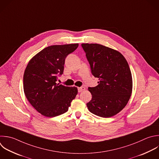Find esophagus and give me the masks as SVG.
Returning <instances> with one entry per match:
<instances>
[{
    "mask_svg": "<svg viewBox=\"0 0 159 159\" xmlns=\"http://www.w3.org/2000/svg\"><path fill=\"white\" fill-rule=\"evenodd\" d=\"M78 92H79V93H81V92H82V91H83L85 90V88L83 87V86L80 87V88H78Z\"/></svg>",
    "mask_w": 159,
    "mask_h": 159,
    "instance_id": "esophagus-1",
    "label": "esophagus"
}]
</instances>
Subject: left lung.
<instances>
[{
  "mask_svg": "<svg viewBox=\"0 0 159 159\" xmlns=\"http://www.w3.org/2000/svg\"><path fill=\"white\" fill-rule=\"evenodd\" d=\"M92 75L98 85L89 87L91 100L89 111L102 117H112L127 104L132 90V78L127 61L119 52L97 43H83Z\"/></svg>",
  "mask_w": 159,
  "mask_h": 159,
  "instance_id": "8db88e82",
  "label": "left lung"
}]
</instances>
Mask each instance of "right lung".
Returning <instances> with one entry per match:
<instances>
[{
	"label": "right lung",
	"instance_id": "right-lung-1",
	"mask_svg": "<svg viewBox=\"0 0 159 159\" xmlns=\"http://www.w3.org/2000/svg\"><path fill=\"white\" fill-rule=\"evenodd\" d=\"M78 43L52 45L45 48L29 62L24 75V90L32 106L48 117L61 115L68 110L78 94L76 87L57 83L63 73L66 57Z\"/></svg>",
	"mask_w": 159,
	"mask_h": 159
}]
</instances>
